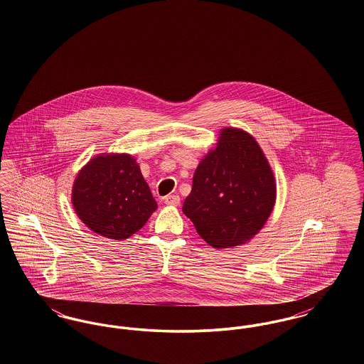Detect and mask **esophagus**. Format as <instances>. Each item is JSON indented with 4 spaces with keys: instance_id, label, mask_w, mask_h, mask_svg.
<instances>
[{
    "instance_id": "34e87169",
    "label": "esophagus",
    "mask_w": 364,
    "mask_h": 364,
    "mask_svg": "<svg viewBox=\"0 0 364 364\" xmlns=\"http://www.w3.org/2000/svg\"><path fill=\"white\" fill-rule=\"evenodd\" d=\"M165 203L168 206H178L180 205V196L178 195H168V196H165Z\"/></svg>"
}]
</instances>
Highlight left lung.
Masks as SVG:
<instances>
[{"label":"left lung","mask_w":364,"mask_h":364,"mask_svg":"<svg viewBox=\"0 0 364 364\" xmlns=\"http://www.w3.org/2000/svg\"><path fill=\"white\" fill-rule=\"evenodd\" d=\"M218 135L193 173L183 213L208 245L223 250L259 233L276 205L277 184L252 135L235 127Z\"/></svg>","instance_id":"obj_1"}]
</instances>
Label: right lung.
<instances>
[{"instance_id": "add662e5", "label": "right lung", "mask_w": 364, "mask_h": 364, "mask_svg": "<svg viewBox=\"0 0 364 364\" xmlns=\"http://www.w3.org/2000/svg\"><path fill=\"white\" fill-rule=\"evenodd\" d=\"M70 199L87 228L113 240L136 233L158 208L136 159L127 153L92 156L76 174Z\"/></svg>"}]
</instances>
